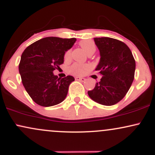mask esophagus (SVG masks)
I'll return each mask as SVG.
<instances>
[{
    "instance_id": "1",
    "label": "esophagus",
    "mask_w": 155,
    "mask_h": 155,
    "mask_svg": "<svg viewBox=\"0 0 155 155\" xmlns=\"http://www.w3.org/2000/svg\"><path fill=\"white\" fill-rule=\"evenodd\" d=\"M76 80H79V81H84L85 80V78L84 77H80V76H76V77L75 78Z\"/></svg>"
}]
</instances>
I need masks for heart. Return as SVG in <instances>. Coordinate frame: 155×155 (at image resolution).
I'll use <instances>...</instances> for the list:
<instances>
[{"label":"heart","instance_id":"b5f03b06","mask_svg":"<svg viewBox=\"0 0 155 155\" xmlns=\"http://www.w3.org/2000/svg\"><path fill=\"white\" fill-rule=\"evenodd\" d=\"M79 45L86 53L91 50H95V43L92 40H82L79 42ZM71 57V50L65 51L64 54V59L68 60ZM89 65L86 64L74 63L68 68V71L71 74L76 75H83L88 71Z\"/></svg>","mask_w":155,"mask_h":155}]
</instances>
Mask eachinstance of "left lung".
Here are the masks:
<instances>
[{"instance_id": "left-lung-1", "label": "left lung", "mask_w": 155, "mask_h": 155, "mask_svg": "<svg viewBox=\"0 0 155 155\" xmlns=\"http://www.w3.org/2000/svg\"><path fill=\"white\" fill-rule=\"evenodd\" d=\"M94 41L101 56L95 71L102 78L87 93L95 102L112 106L120 102L131 87L136 61L130 49L122 41L108 37L94 38Z\"/></svg>"}]
</instances>
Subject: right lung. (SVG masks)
I'll return each instance as SVG.
<instances>
[{
    "label": "right lung",
    "instance_id": "right-lung-1",
    "mask_svg": "<svg viewBox=\"0 0 155 155\" xmlns=\"http://www.w3.org/2000/svg\"><path fill=\"white\" fill-rule=\"evenodd\" d=\"M76 39L47 37L31 44L23 51L19 65L22 82L28 95L39 106L49 107L59 104L66 97L74 78L63 79L53 74L63 63L65 51Z\"/></svg>",
    "mask_w": 155,
    "mask_h": 155
}]
</instances>
